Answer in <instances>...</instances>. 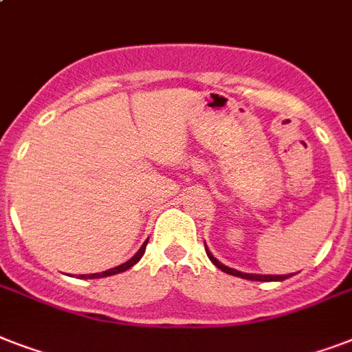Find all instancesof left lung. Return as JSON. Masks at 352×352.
<instances>
[{
  "mask_svg": "<svg viewBox=\"0 0 352 352\" xmlns=\"http://www.w3.org/2000/svg\"><path fill=\"white\" fill-rule=\"evenodd\" d=\"M204 248H206V256L210 257V261L214 263L215 267L221 268L223 272L230 274V276H237V278H243V279H250V281H283V279H289L290 276H294V274H283V276H270V274H246V272H241V270H235V268L226 267L223 263L214 257V254L208 250V246L204 243Z\"/></svg>",
  "mask_w": 352,
  "mask_h": 352,
  "instance_id": "left-lung-1",
  "label": "left lung"
}]
</instances>
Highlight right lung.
<instances>
[{"label": "right lung", "instance_id": "add662e5", "mask_svg": "<svg viewBox=\"0 0 352 352\" xmlns=\"http://www.w3.org/2000/svg\"><path fill=\"white\" fill-rule=\"evenodd\" d=\"M146 245H148V239L144 241V245L138 248V252L135 254V256L131 257V259H127L126 263H122V265H118V267L115 268H109V270H104V272H98V274H80L78 278L82 279H96V278H107V276H115V274H120V272H126V270H129V268L135 265V263L140 261V257L144 256V250H146Z\"/></svg>", "mask_w": 352, "mask_h": 352}]
</instances>
